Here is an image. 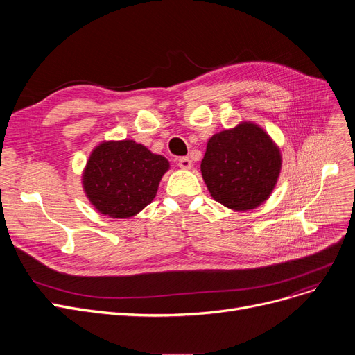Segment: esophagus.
<instances>
[{"mask_svg":"<svg viewBox=\"0 0 355 355\" xmlns=\"http://www.w3.org/2000/svg\"><path fill=\"white\" fill-rule=\"evenodd\" d=\"M177 164H178V166H180V168H182V170H190V168L193 166L191 159H190V158H187V157L180 158V159L177 161Z\"/></svg>","mask_w":355,"mask_h":355,"instance_id":"34e87169","label":"esophagus"}]
</instances>
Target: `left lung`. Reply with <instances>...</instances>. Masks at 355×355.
I'll return each mask as SVG.
<instances>
[{
    "mask_svg": "<svg viewBox=\"0 0 355 355\" xmlns=\"http://www.w3.org/2000/svg\"><path fill=\"white\" fill-rule=\"evenodd\" d=\"M281 165L279 148L265 130L243 122L209 139L201 174L216 201L245 211L268 200Z\"/></svg>",
    "mask_w": 355,
    "mask_h": 355,
    "instance_id": "1",
    "label": "left lung"
}]
</instances>
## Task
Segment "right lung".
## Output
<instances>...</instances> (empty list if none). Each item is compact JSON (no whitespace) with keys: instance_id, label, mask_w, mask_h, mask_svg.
Returning a JSON list of instances; mask_svg holds the SVG:
<instances>
[{"instance_id":"1","label":"right lung","mask_w":355,"mask_h":355,"mask_svg":"<svg viewBox=\"0 0 355 355\" xmlns=\"http://www.w3.org/2000/svg\"><path fill=\"white\" fill-rule=\"evenodd\" d=\"M168 166L166 158L134 141L103 142L87 161L83 189L102 214L128 218L154 200Z\"/></svg>"}]
</instances>
